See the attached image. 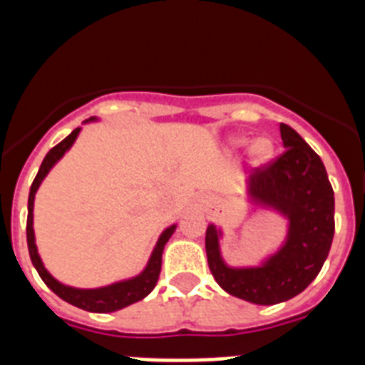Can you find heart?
<instances>
[{
  "mask_svg": "<svg viewBox=\"0 0 365 365\" xmlns=\"http://www.w3.org/2000/svg\"><path fill=\"white\" fill-rule=\"evenodd\" d=\"M247 140H248L247 137L240 135V137L230 138V144L234 148H240V146H245ZM272 153H274V144L272 140H269L267 137L256 138V140H252V144H250V157H252L254 164H265L267 160L272 157Z\"/></svg>",
  "mask_w": 365,
  "mask_h": 365,
  "instance_id": "1",
  "label": "heart"
}]
</instances>
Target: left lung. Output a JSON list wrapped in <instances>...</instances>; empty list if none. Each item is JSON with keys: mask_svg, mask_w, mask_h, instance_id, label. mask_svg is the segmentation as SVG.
Wrapping results in <instances>:
<instances>
[{"mask_svg": "<svg viewBox=\"0 0 365 365\" xmlns=\"http://www.w3.org/2000/svg\"><path fill=\"white\" fill-rule=\"evenodd\" d=\"M283 151L274 163L254 170L248 199L289 221L285 243L257 267L235 269L221 256L215 225L206 228V257L222 291L256 305L294 298L324 267L334 235V192L322 159L291 125L279 124Z\"/></svg>", "mask_w": 365, "mask_h": 365, "instance_id": "1", "label": "left lung"}]
</instances>
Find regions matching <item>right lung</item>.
Instances as JSON below:
<instances>
[{
  "mask_svg": "<svg viewBox=\"0 0 365 365\" xmlns=\"http://www.w3.org/2000/svg\"><path fill=\"white\" fill-rule=\"evenodd\" d=\"M96 118H89L86 122H93ZM80 130L82 128H76L69 137H66L60 144L53 148L49 153L45 155L43 163H41L40 170H38V175L34 179L31 186V192H29V214H27V245H29V254H31V261L34 269L38 270L40 278L43 279V283L49 287L51 291L56 296L63 299V302L71 303L74 307L83 309V311L89 312H115L120 311V309L128 307L131 303L140 302L143 298H146L151 291L157 285V279H159L160 274V265H163V250L164 245L168 243V240L172 237V234L175 232L177 225L168 227L166 230L160 234L159 241L155 245L153 252H151L150 261H148L146 269L143 272L135 276V278L124 279V282L111 283L108 287H100V289H74V287L63 285L58 279H54L49 274V270L45 269L43 263H41V257L38 254L36 240H34V228H32V210H34V195H36L38 188H40L41 180L47 177V173L51 172V168L62 159L66 151H69V148L73 146L76 137H78Z\"/></svg>",
  "mask_w": 365,
  "mask_h": 365,
  "instance_id": "obj_1",
  "label": "right lung"
}]
</instances>
